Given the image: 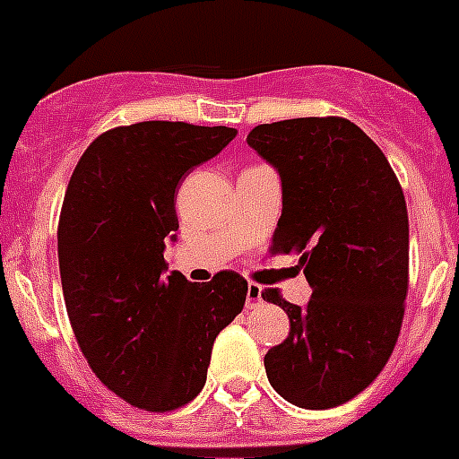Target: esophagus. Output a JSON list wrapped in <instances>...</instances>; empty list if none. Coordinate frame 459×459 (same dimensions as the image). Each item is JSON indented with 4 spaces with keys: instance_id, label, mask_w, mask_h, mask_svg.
I'll list each match as a JSON object with an SVG mask.
<instances>
[{
    "instance_id": "34e87169",
    "label": "esophagus",
    "mask_w": 459,
    "mask_h": 459,
    "mask_svg": "<svg viewBox=\"0 0 459 459\" xmlns=\"http://www.w3.org/2000/svg\"><path fill=\"white\" fill-rule=\"evenodd\" d=\"M262 291H264V289L259 287V284H255V281H250V284H247V296H246L247 309H255V307L262 305V302H264Z\"/></svg>"
}]
</instances>
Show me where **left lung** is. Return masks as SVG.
<instances>
[{"instance_id": "1", "label": "left lung", "mask_w": 459, "mask_h": 459, "mask_svg": "<svg viewBox=\"0 0 459 459\" xmlns=\"http://www.w3.org/2000/svg\"><path fill=\"white\" fill-rule=\"evenodd\" d=\"M247 145L281 179L273 252H298L312 287L305 307L277 289L264 300L291 330L264 357L284 401L327 410L364 392L398 342L410 281V222L403 188L380 147L346 117L259 125Z\"/></svg>"}]
</instances>
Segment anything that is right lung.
<instances>
[{
	"label": "right lung",
	"mask_w": 459,
	"mask_h": 459,
	"mask_svg": "<svg viewBox=\"0 0 459 459\" xmlns=\"http://www.w3.org/2000/svg\"><path fill=\"white\" fill-rule=\"evenodd\" d=\"M237 136L232 127L150 120L98 136L79 159L58 218L70 325L92 373L147 411L191 403L207 382L218 332L241 314L247 281L166 275L179 221L175 191Z\"/></svg>",
	"instance_id": "1"
}]
</instances>
